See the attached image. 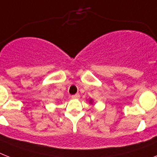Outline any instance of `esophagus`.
Wrapping results in <instances>:
<instances>
[{"label":"esophagus","instance_id":"obj_1","mask_svg":"<svg viewBox=\"0 0 157 157\" xmlns=\"http://www.w3.org/2000/svg\"><path fill=\"white\" fill-rule=\"evenodd\" d=\"M80 98V95L79 94H75L72 95V99H78Z\"/></svg>","mask_w":157,"mask_h":157}]
</instances>
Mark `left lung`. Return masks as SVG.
I'll return each instance as SVG.
<instances>
[{
    "label": "left lung",
    "mask_w": 157,
    "mask_h": 157,
    "mask_svg": "<svg viewBox=\"0 0 157 157\" xmlns=\"http://www.w3.org/2000/svg\"><path fill=\"white\" fill-rule=\"evenodd\" d=\"M89 103H90V104H93V99H90V101H89Z\"/></svg>",
    "instance_id": "8db88e82"
}]
</instances>
